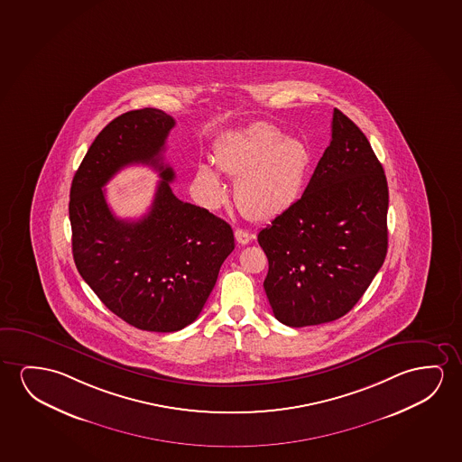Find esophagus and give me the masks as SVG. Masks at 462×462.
I'll return each mask as SVG.
<instances>
[{
    "instance_id": "34e87169",
    "label": "esophagus",
    "mask_w": 462,
    "mask_h": 462,
    "mask_svg": "<svg viewBox=\"0 0 462 462\" xmlns=\"http://www.w3.org/2000/svg\"><path fill=\"white\" fill-rule=\"evenodd\" d=\"M253 236L254 235L249 234L246 230H243V228H236L235 230V240L238 241L240 245H248L249 241L253 240Z\"/></svg>"
}]
</instances>
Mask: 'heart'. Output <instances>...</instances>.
<instances>
[{"mask_svg": "<svg viewBox=\"0 0 462 462\" xmlns=\"http://www.w3.org/2000/svg\"><path fill=\"white\" fill-rule=\"evenodd\" d=\"M214 162L221 173L236 180L235 203L241 213L253 221H268L299 200L311 152L307 143L259 122L227 134L216 147ZM216 168L207 163L197 168V182L211 205L226 199Z\"/></svg>", "mask_w": 462, "mask_h": 462, "instance_id": "heart-1", "label": "heart"}]
</instances>
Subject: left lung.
<instances>
[{
    "mask_svg": "<svg viewBox=\"0 0 462 462\" xmlns=\"http://www.w3.org/2000/svg\"><path fill=\"white\" fill-rule=\"evenodd\" d=\"M388 203L382 163L361 128L335 107L332 140L305 192L257 235L278 321L318 326L355 307L388 253Z\"/></svg>",
    "mask_w": 462,
    "mask_h": 462,
    "instance_id": "1",
    "label": "left lung"
}]
</instances>
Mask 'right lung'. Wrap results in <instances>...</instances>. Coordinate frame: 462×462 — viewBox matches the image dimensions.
<instances>
[{
    "label": "right lung",
    "mask_w": 462,
    "mask_h": 462,
    "mask_svg": "<svg viewBox=\"0 0 462 462\" xmlns=\"http://www.w3.org/2000/svg\"><path fill=\"white\" fill-rule=\"evenodd\" d=\"M173 117L154 107L128 111L95 138L69 190L73 257L107 310L134 328L176 332L194 322L234 251L232 227L205 208L180 201L162 163ZM151 164L162 182L150 213L119 220L102 186L122 167Z\"/></svg>",
    "instance_id": "add662e5"
}]
</instances>
